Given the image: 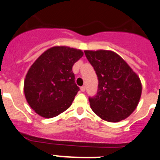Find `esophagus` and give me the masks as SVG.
Returning <instances> with one entry per match:
<instances>
[{
  "mask_svg": "<svg viewBox=\"0 0 160 160\" xmlns=\"http://www.w3.org/2000/svg\"><path fill=\"white\" fill-rule=\"evenodd\" d=\"M85 89H86L85 86H82L81 88H80V90H81L82 92H84V91H85Z\"/></svg>",
  "mask_w": 160,
  "mask_h": 160,
  "instance_id": "esophagus-1",
  "label": "esophagus"
}]
</instances>
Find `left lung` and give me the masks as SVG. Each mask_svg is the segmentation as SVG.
<instances>
[{"label":"left lung","instance_id":"left-lung-1","mask_svg":"<svg viewBox=\"0 0 160 160\" xmlns=\"http://www.w3.org/2000/svg\"><path fill=\"white\" fill-rule=\"evenodd\" d=\"M84 54L99 82L97 96L89 98L91 109L107 122L127 118L137 108L141 97L142 83L138 76L113 51L87 50Z\"/></svg>","mask_w":160,"mask_h":160}]
</instances>
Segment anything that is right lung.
Returning <instances> with one entry per match:
<instances>
[{"instance_id": "add662e5", "label": "right lung", "mask_w": 160, "mask_h": 160, "mask_svg": "<svg viewBox=\"0 0 160 160\" xmlns=\"http://www.w3.org/2000/svg\"><path fill=\"white\" fill-rule=\"evenodd\" d=\"M83 55L81 50L55 46L44 51L30 66L24 80V93L36 113L51 118L71 106L80 90L72 67Z\"/></svg>"}]
</instances>
